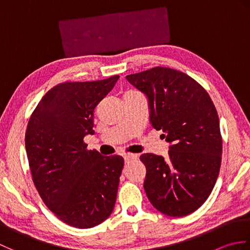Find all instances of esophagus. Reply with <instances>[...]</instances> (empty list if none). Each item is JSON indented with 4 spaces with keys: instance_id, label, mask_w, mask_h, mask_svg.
Segmentation results:
<instances>
[{
    "instance_id": "obj_1",
    "label": "esophagus",
    "mask_w": 250,
    "mask_h": 250,
    "mask_svg": "<svg viewBox=\"0 0 250 250\" xmlns=\"http://www.w3.org/2000/svg\"><path fill=\"white\" fill-rule=\"evenodd\" d=\"M135 158H136V155H134V153H125V155H124V159H125V163H129L130 161L134 160Z\"/></svg>"
}]
</instances>
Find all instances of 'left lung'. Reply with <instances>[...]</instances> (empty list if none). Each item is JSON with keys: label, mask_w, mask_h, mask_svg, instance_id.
Masks as SVG:
<instances>
[{"label": "left lung", "mask_w": 250, "mask_h": 250, "mask_svg": "<svg viewBox=\"0 0 250 250\" xmlns=\"http://www.w3.org/2000/svg\"><path fill=\"white\" fill-rule=\"evenodd\" d=\"M146 95L153 129L168 142V158L143 153L144 189L162 214L183 217L208 198L222 153L219 117L206 90L187 74L156 66L125 76Z\"/></svg>", "instance_id": "1"}]
</instances>
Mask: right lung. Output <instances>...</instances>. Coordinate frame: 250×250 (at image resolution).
I'll return each instance as SVG.
<instances>
[{
	"label": "right lung",
	"instance_id": "1",
	"mask_svg": "<svg viewBox=\"0 0 250 250\" xmlns=\"http://www.w3.org/2000/svg\"><path fill=\"white\" fill-rule=\"evenodd\" d=\"M118 79L57 84L26 126V156L42 200L60 220L79 229L100 225L114 210L124 158L88 150L83 137L94 134V108Z\"/></svg>",
	"mask_w": 250,
	"mask_h": 250
}]
</instances>
